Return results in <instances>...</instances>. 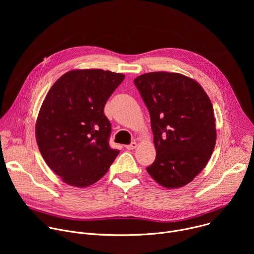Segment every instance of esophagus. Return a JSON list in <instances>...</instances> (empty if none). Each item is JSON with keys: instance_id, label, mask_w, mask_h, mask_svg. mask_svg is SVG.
I'll return each mask as SVG.
<instances>
[{"instance_id": "34e87169", "label": "esophagus", "mask_w": 254, "mask_h": 254, "mask_svg": "<svg viewBox=\"0 0 254 254\" xmlns=\"http://www.w3.org/2000/svg\"><path fill=\"white\" fill-rule=\"evenodd\" d=\"M136 147H137V143L135 141H132L130 144L126 146V149L127 150H134V149H136Z\"/></svg>"}]
</instances>
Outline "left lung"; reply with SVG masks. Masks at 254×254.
Masks as SVG:
<instances>
[{
  "label": "left lung",
  "instance_id": "1",
  "mask_svg": "<svg viewBox=\"0 0 254 254\" xmlns=\"http://www.w3.org/2000/svg\"><path fill=\"white\" fill-rule=\"evenodd\" d=\"M133 82L150 113L157 153L147 171L165 188L184 187L206 167L215 147L211 100L195 79L174 72H149Z\"/></svg>",
  "mask_w": 254,
  "mask_h": 254
}]
</instances>
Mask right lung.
I'll return each instance as SVG.
<instances>
[{"instance_id": "add662e5", "label": "right lung", "mask_w": 254, "mask_h": 254, "mask_svg": "<svg viewBox=\"0 0 254 254\" xmlns=\"http://www.w3.org/2000/svg\"><path fill=\"white\" fill-rule=\"evenodd\" d=\"M124 79L108 70L74 69L48 91L36 121V140L48 167L69 186L93 185L119 155L108 143L112 127L103 108Z\"/></svg>"}]
</instances>
